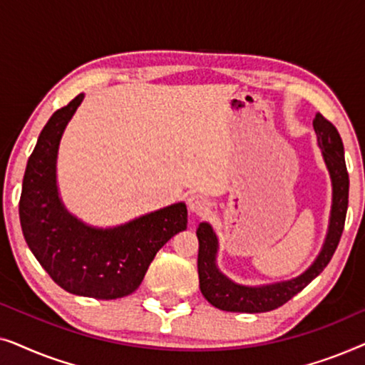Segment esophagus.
Masks as SVG:
<instances>
[{
    "label": "esophagus",
    "mask_w": 365,
    "mask_h": 365,
    "mask_svg": "<svg viewBox=\"0 0 365 365\" xmlns=\"http://www.w3.org/2000/svg\"><path fill=\"white\" fill-rule=\"evenodd\" d=\"M187 204H189V209H191L192 212L199 214V216L206 214L209 211V206H211V202H209V197L202 192L191 194V196H189V199H187Z\"/></svg>",
    "instance_id": "34e87169"
}]
</instances>
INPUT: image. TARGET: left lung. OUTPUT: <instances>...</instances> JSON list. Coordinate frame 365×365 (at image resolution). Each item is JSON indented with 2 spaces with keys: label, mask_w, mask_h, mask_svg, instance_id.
<instances>
[{
  "label": "left lung",
  "mask_w": 365,
  "mask_h": 365,
  "mask_svg": "<svg viewBox=\"0 0 365 365\" xmlns=\"http://www.w3.org/2000/svg\"><path fill=\"white\" fill-rule=\"evenodd\" d=\"M314 129H316L317 139L321 143L324 159L332 178L334 199H332V214L331 227L324 244L322 252L319 254L316 262L307 269L302 276L292 281L271 284L264 287H244L237 286L222 276L216 267V251L217 241L209 224L201 222L197 227V274L199 287L202 296L212 304L214 307L222 309L229 312H267L281 307L287 301L301 292L312 279L321 274L336 252L341 241L344 224H346L347 204H349V174L344 159L342 139L339 136L336 126L322 116L317 114L314 118Z\"/></svg>",
  "instance_id": "obj_1"
}]
</instances>
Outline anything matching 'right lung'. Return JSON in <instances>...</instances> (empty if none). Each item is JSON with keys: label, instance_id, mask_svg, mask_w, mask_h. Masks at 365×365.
<instances>
[{"label": "right lung", "instance_id": "obj_1", "mask_svg": "<svg viewBox=\"0 0 365 365\" xmlns=\"http://www.w3.org/2000/svg\"><path fill=\"white\" fill-rule=\"evenodd\" d=\"M83 94L49 118L28 159L19 197V221L34 257L64 291L119 299L136 291L156 252L187 227L182 202L114 229H93L64 211L56 191L61 134Z\"/></svg>", "mask_w": 365, "mask_h": 365}]
</instances>
